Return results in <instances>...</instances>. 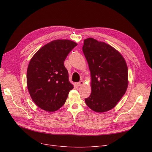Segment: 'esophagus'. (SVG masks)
I'll return each instance as SVG.
<instances>
[{
	"mask_svg": "<svg viewBox=\"0 0 152 152\" xmlns=\"http://www.w3.org/2000/svg\"><path fill=\"white\" fill-rule=\"evenodd\" d=\"M77 84L78 86H82L84 84V81H79V83H77Z\"/></svg>",
	"mask_w": 152,
	"mask_h": 152,
	"instance_id": "esophagus-1",
	"label": "esophagus"
}]
</instances>
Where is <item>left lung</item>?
I'll return each instance as SVG.
<instances>
[{
    "label": "left lung",
    "mask_w": 152,
    "mask_h": 152,
    "mask_svg": "<svg viewBox=\"0 0 152 152\" xmlns=\"http://www.w3.org/2000/svg\"><path fill=\"white\" fill-rule=\"evenodd\" d=\"M83 51L91 77V94L85 102L95 112H106L116 107L126 92V62L114 47L92 37L84 40Z\"/></svg>",
    "instance_id": "left-lung-1"
}]
</instances>
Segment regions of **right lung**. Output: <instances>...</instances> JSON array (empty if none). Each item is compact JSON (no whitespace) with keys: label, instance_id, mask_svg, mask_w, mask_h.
Masks as SVG:
<instances>
[{"label":"right lung","instance_id":"1","mask_svg":"<svg viewBox=\"0 0 152 152\" xmlns=\"http://www.w3.org/2000/svg\"><path fill=\"white\" fill-rule=\"evenodd\" d=\"M77 45L68 39L55 40L31 58L27 69V87L32 100L40 108L53 112L65 104L73 85L69 81L64 61Z\"/></svg>","mask_w":152,"mask_h":152}]
</instances>
